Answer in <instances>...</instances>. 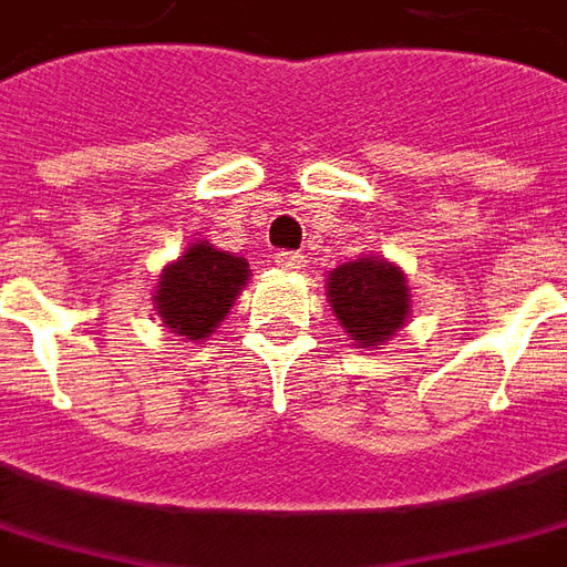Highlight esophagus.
<instances>
[{
	"label": "esophagus",
	"instance_id": "34e87169",
	"mask_svg": "<svg viewBox=\"0 0 567 567\" xmlns=\"http://www.w3.org/2000/svg\"><path fill=\"white\" fill-rule=\"evenodd\" d=\"M276 264H279L282 270H300L307 260H303L300 251H279V255H276Z\"/></svg>",
	"mask_w": 567,
	"mask_h": 567
}]
</instances>
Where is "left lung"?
<instances>
[{"label": "left lung", "mask_w": 567, "mask_h": 567, "mask_svg": "<svg viewBox=\"0 0 567 567\" xmlns=\"http://www.w3.org/2000/svg\"><path fill=\"white\" fill-rule=\"evenodd\" d=\"M328 303L362 350H380L411 312L405 272L386 257L362 255L328 272Z\"/></svg>", "instance_id": "8db88e82"}]
</instances>
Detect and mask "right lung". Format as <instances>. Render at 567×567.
Wrapping results in <instances>:
<instances>
[{
  "label": "right lung",
  "instance_id": "obj_1",
  "mask_svg": "<svg viewBox=\"0 0 567 567\" xmlns=\"http://www.w3.org/2000/svg\"><path fill=\"white\" fill-rule=\"evenodd\" d=\"M248 260L217 251L212 243H189L184 255L168 264L156 285V312L177 338L205 340L227 319L233 300L248 285Z\"/></svg>",
  "mask_w": 567,
  "mask_h": 567
}]
</instances>
